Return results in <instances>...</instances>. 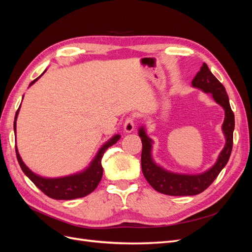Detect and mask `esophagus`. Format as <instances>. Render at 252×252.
<instances>
[{
	"instance_id": "34e87169",
	"label": "esophagus",
	"mask_w": 252,
	"mask_h": 252,
	"mask_svg": "<svg viewBox=\"0 0 252 252\" xmlns=\"http://www.w3.org/2000/svg\"><path fill=\"white\" fill-rule=\"evenodd\" d=\"M134 118L133 117H129L126 119L125 123H124V130L127 133H130L134 130Z\"/></svg>"
}]
</instances>
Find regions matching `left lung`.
<instances>
[{"instance_id": "1", "label": "left lung", "mask_w": 252, "mask_h": 252, "mask_svg": "<svg viewBox=\"0 0 252 252\" xmlns=\"http://www.w3.org/2000/svg\"><path fill=\"white\" fill-rule=\"evenodd\" d=\"M192 86L203 90L206 94H211L213 100L222 106L225 110V119L222 126L226 139L225 147L220 151L218 161L210 169L200 174H180L167 171L158 166L151 157L152 140L149 139L145 128L141 127L139 135L142 140L143 149L141 156L142 171L145 179L158 192L167 195H195L207 189L212 182L217 179L230 158L233 130H234V114L229 104V97L227 95L225 87L212 72L206 63H203L200 71L196 73L191 82Z\"/></svg>"}]
</instances>
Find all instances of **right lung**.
Returning <instances> with one entry per match:
<instances>
[{"mask_svg":"<svg viewBox=\"0 0 252 252\" xmlns=\"http://www.w3.org/2000/svg\"><path fill=\"white\" fill-rule=\"evenodd\" d=\"M45 71L40 75L39 78H36L35 80H33L32 83H30L29 86H32L33 83H35V81L39 80L45 73ZM19 110H20V107L17 110L16 117H14V123H13L14 133H16V129H17V118L19 114ZM119 140H120V134L112 136L108 142H106L100 148L95 158L93 159V162L90 163L89 167H87L85 170L75 174L67 175V177H63V178L48 179V178L40 177V175H37L30 170L24 164V162L22 161L17 146H16V152H17L18 162L21 166L23 172H24L27 177L32 180V182L41 190V191H43L47 196L55 200H74V199H79V197L88 195L97 187L98 183L101 182L102 175H103L102 158H103L104 152L108 149V147L112 146L113 144H116Z\"/></svg>","mask_w":252,"mask_h":252,"instance_id":"1","label":"right lung"}]
</instances>
